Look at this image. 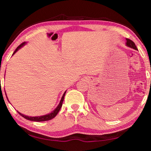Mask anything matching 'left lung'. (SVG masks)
I'll use <instances>...</instances> for the list:
<instances>
[{
    "mask_svg": "<svg viewBox=\"0 0 151 151\" xmlns=\"http://www.w3.org/2000/svg\"><path fill=\"white\" fill-rule=\"evenodd\" d=\"M126 40H127L126 45L127 47H129L130 48H132V49H133L134 50H137V48L136 47L135 43H134L132 40H130L129 39H127V38H126Z\"/></svg>",
    "mask_w": 151,
    "mask_h": 151,
    "instance_id": "8db88e82",
    "label": "left lung"
}]
</instances>
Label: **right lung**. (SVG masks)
I'll return each mask as SVG.
<instances>
[{"label":"right lung","mask_w":151,"mask_h":151,"mask_svg":"<svg viewBox=\"0 0 151 151\" xmlns=\"http://www.w3.org/2000/svg\"><path fill=\"white\" fill-rule=\"evenodd\" d=\"M26 44V42H24L21 43L20 45L18 46L17 49H15V50L14 51V52L13 53L12 55H14V54L17 52V51L20 49L22 47H23L24 45ZM65 93H66V91L64 92V93L62 96V99H61V101L60 102L59 104L58 105V106L56 108V109L54 110H53L51 113L49 114H47V115H41V116H37V117H30V116H27V115H23L21 113H20V112H19L17 111L18 113L20 114L22 117H23L24 118L26 119H28V120H30V121H37V122H41V121H49V120H50L52 119H53L54 117H56V115L58 114V113L60 108H62V103H63V99H64V97H65ZM6 98L8 99L7 96H6Z\"/></svg>","instance_id":"right-lung-1"}]
</instances>
